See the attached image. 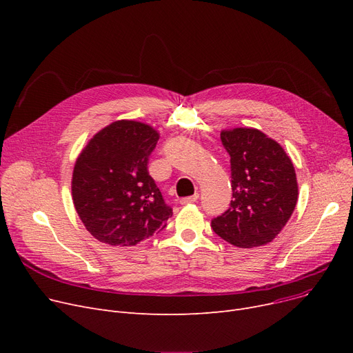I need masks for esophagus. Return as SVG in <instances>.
<instances>
[{
  "label": "esophagus",
  "instance_id": "34e87169",
  "mask_svg": "<svg viewBox=\"0 0 353 353\" xmlns=\"http://www.w3.org/2000/svg\"><path fill=\"white\" fill-rule=\"evenodd\" d=\"M197 199H199V193H194L193 196H189V197H184V199H181V200H180V203H181V205H189V203H194V201H197Z\"/></svg>",
  "mask_w": 353,
  "mask_h": 353
}]
</instances>
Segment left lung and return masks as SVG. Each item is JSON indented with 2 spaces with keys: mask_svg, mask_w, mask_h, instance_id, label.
<instances>
[{
  "mask_svg": "<svg viewBox=\"0 0 353 353\" xmlns=\"http://www.w3.org/2000/svg\"><path fill=\"white\" fill-rule=\"evenodd\" d=\"M220 139L230 156L233 200L212 228L237 248L266 245L285 228L298 201L292 160L256 128L223 130Z\"/></svg>",
  "mask_w": 353,
  "mask_h": 353,
  "instance_id": "left-lung-1",
  "label": "left lung"
}]
</instances>
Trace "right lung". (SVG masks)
<instances>
[{"instance_id":"add662e5","label":"right lung","mask_w":353,"mask_h":353,"mask_svg":"<svg viewBox=\"0 0 353 353\" xmlns=\"http://www.w3.org/2000/svg\"><path fill=\"white\" fill-rule=\"evenodd\" d=\"M157 141L150 125L121 120L104 127L79 156L71 181L74 208L100 242L134 246L172 217V208L148 174Z\"/></svg>"}]
</instances>
